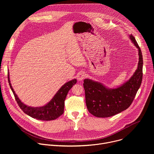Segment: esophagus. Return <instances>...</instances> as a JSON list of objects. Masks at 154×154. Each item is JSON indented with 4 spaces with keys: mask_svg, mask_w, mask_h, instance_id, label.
<instances>
[{
    "mask_svg": "<svg viewBox=\"0 0 154 154\" xmlns=\"http://www.w3.org/2000/svg\"><path fill=\"white\" fill-rule=\"evenodd\" d=\"M85 76H86V74L84 72H80L78 73V74L77 75V79L79 81H82L83 79L85 78Z\"/></svg>",
    "mask_w": 154,
    "mask_h": 154,
    "instance_id": "esophagus-1",
    "label": "esophagus"
}]
</instances>
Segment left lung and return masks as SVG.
<instances>
[{"mask_svg":"<svg viewBox=\"0 0 154 154\" xmlns=\"http://www.w3.org/2000/svg\"><path fill=\"white\" fill-rule=\"evenodd\" d=\"M130 39L138 50V68L131 78L116 88H108L101 83L86 79L83 81L86 104L88 112L97 118L113 116L127 109L132 103L143 79V55L132 35Z\"/></svg>","mask_w":154,"mask_h":154,"instance_id":"obj_1","label":"left lung"}]
</instances>
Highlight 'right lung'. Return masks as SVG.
<instances>
[{
	"instance_id": "1",
	"label": "right lung",
	"mask_w": 154,
	"mask_h": 154,
	"mask_svg": "<svg viewBox=\"0 0 154 154\" xmlns=\"http://www.w3.org/2000/svg\"><path fill=\"white\" fill-rule=\"evenodd\" d=\"M8 80L10 88L13 93L15 99L20 108L30 117L41 121L54 120L63 113L65 99L66 97L68 91L71 90L73 85L77 83L76 79H73L66 83L60 88L52 100L46 105L39 107H33L26 105L19 99L11 86L10 80L9 72H8Z\"/></svg>"
}]
</instances>
